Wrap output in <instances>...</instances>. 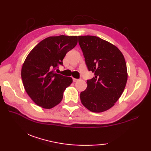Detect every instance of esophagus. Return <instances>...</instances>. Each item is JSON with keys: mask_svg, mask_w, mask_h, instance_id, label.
Segmentation results:
<instances>
[{"mask_svg": "<svg viewBox=\"0 0 151 151\" xmlns=\"http://www.w3.org/2000/svg\"><path fill=\"white\" fill-rule=\"evenodd\" d=\"M78 81V79H76V78H73V81L74 82H76Z\"/></svg>", "mask_w": 151, "mask_h": 151, "instance_id": "esophagus-1", "label": "esophagus"}]
</instances>
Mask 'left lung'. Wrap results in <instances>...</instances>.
<instances>
[{
  "label": "left lung",
  "mask_w": 151,
  "mask_h": 151,
  "mask_svg": "<svg viewBox=\"0 0 151 151\" xmlns=\"http://www.w3.org/2000/svg\"><path fill=\"white\" fill-rule=\"evenodd\" d=\"M78 43L88 70L95 73L81 93L82 103L93 112L108 110L119 99L127 84L124 58L117 47L97 36H78Z\"/></svg>",
  "instance_id": "obj_1"
}]
</instances>
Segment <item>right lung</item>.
<instances>
[{
	"label": "right lung",
	"instance_id": "add662e5",
	"mask_svg": "<svg viewBox=\"0 0 151 151\" xmlns=\"http://www.w3.org/2000/svg\"><path fill=\"white\" fill-rule=\"evenodd\" d=\"M77 42V36L49 37L28 54L22 67L21 78L27 94L37 105L50 109L62 101L63 92L73 79L55 70L63 65L65 54Z\"/></svg>",
	"mask_w": 151,
	"mask_h": 151
}]
</instances>
